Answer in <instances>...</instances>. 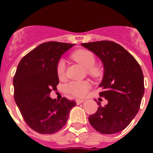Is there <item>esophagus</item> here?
<instances>
[{
    "mask_svg": "<svg viewBox=\"0 0 153 153\" xmlns=\"http://www.w3.org/2000/svg\"><path fill=\"white\" fill-rule=\"evenodd\" d=\"M85 102V101L82 100V99H78V100H76V103L78 105L81 104V103H82V102Z\"/></svg>",
    "mask_w": 153,
    "mask_h": 153,
    "instance_id": "34e87169",
    "label": "esophagus"
}]
</instances>
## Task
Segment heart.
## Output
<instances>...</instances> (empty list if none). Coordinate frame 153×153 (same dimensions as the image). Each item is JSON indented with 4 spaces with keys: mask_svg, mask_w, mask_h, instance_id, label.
<instances>
[{
    "mask_svg": "<svg viewBox=\"0 0 153 153\" xmlns=\"http://www.w3.org/2000/svg\"><path fill=\"white\" fill-rule=\"evenodd\" d=\"M72 58L74 61L79 62L84 68H86L87 74L93 78H98L102 75V70L98 67L94 66L95 63V56L88 50H78L72 54ZM58 77L63 79L66 73V62L64 59H60L56 67ZM90 89V84L86 81L71 82L67 84V92L76 98H82L86 95Z\"/></svg>",
    "mask_w": 153,
    "mask_h": 153,
    "instance_id": "obj_1",
    "label": "heart"
}]
</instances>
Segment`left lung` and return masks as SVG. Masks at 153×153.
I'll list each match as a JSON object with an SVG mask.
<instances>
[{"label":"left lung","instance_id":"obj_1","mask_svg":"<svg viewBox=\"0 0 153 153\" xmlns=\"http://www.w3.org/2000/svg\"><path fill=\"white\" fill-rule=\"evenodd\" d=\"M81 45L95 54L104 67L99 84L100 97L108 101L89 117L94 128L102 134L119 133L129 125L140 109L145 93L144 75L137 60L123 47L113 41L84 43Z\"/></svg>","mask_w":153,"mask_h":153}]
</instances>
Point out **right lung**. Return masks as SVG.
<instances>
[{"label": "right lung", "instance_id": "add662e5", "mask_svg": "<svg viewBox=\"0 0 153 153\" xmlns=\"http://www.w3.org/2000/svg\"><path fill=\"white\" fill-rule=\"evenodd\" d=\"M73 44L47 42L27 53L18 64L13 79L15 102L30 128L41 134H52L67 123L74 101L50 98L59 84L56 67Z\"/></svg>", "mask_w": 153, "mask_h": 153}]
</instances>
